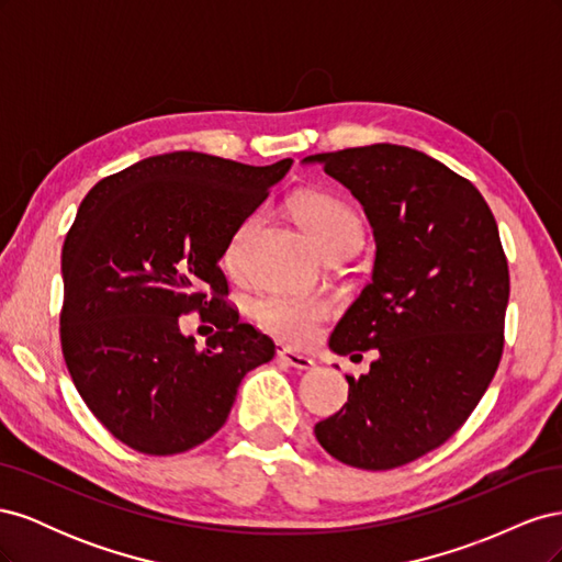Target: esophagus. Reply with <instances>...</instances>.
<instances>
[{
  "label": "esophagus",
  "mask_w": 562,
  "mask_h": 562,
  "mask_svg": "<svg viewBox=\"0 0 562 562\" xmlns=\"http://www.w3.org/2000/svg\"><path fill=\"white\" fill-rule=\"evenodd\" d=\"M277 356H279V361L293 366L297 370H310L314 366V361L310 359V356H304V353H300V351H295L291 347H285V345L277 347Z\"/></svg>",
  "instance_id": "1"
}]
</instances>
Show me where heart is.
Listing matches in <instances>:
<instances>
[{
	"label": "heart",
	"mask_w": 562,
	"mask_h": 562,
	"mask_svg": "<svg viewBox=\"0 0 562 562\" xmlns=\"http://www.w3.org/2000/svg\"><path fill=\"white\" fill-rule=\"evenodd\" d=\"M293 213L328 258L333 255H347L349 258L363 244L366 229L359 213L335 194L304 192L293 201ZM258 225L260 215L250 213L232 232L225 248V262L229 269L241 265L244 248ZM250 314L267 333L285 339V342L304 345L318 333L321 323L330 316V302L314 293L267 291L252 300Z\"/></svg>",
	"instance_id": "heart-1"
}]
</instances>
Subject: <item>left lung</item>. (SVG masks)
Segmentation results:
<instances>
[{
  "label": "left lung",
  "instance_id": "1",
  "mask_svg": "<svg viewBox=\"0 0 562 562\" xmlns=\"http://www.w3.org/2000/svg\"><path fill=\"white\" fill-rule=\"evenodd\" d=\"M363 203L378 241L372 281L330 349H378L347 375L342 411L314 427L337 462L389 471L443 446L483 398L504 351L508 262L490 206L448 166L401 145L314 155Z\"/></svg>",
  "mask_w": 562,
  "mask_h": 562
}]
</instances>
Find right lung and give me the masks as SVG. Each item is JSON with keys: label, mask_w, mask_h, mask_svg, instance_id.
<instances>
[{"label": "right lung", "mask_w": 562, "mask_h": 562, "mask_svg": "<svg viewBox=\"0 0 562 562\" xmlns=\"http://www.w3.org/2000/svg\"><path fill=\"white\" fill-rule=\"evenodd\" d=\"M291 164L171 151L81 201L63 246L60 347L79 396L124 446L157 457L201 446L246 372L274 356L271 337L227 302L220 258ZM192 311L216 326L203 350L179 333Z\"/></svg>", "instance_id": "obj_1"}]
</instances>
